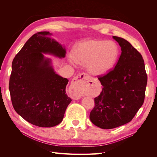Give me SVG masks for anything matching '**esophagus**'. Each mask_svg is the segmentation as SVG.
I'll use <instances>...</instances> for the list:
<instances>
[{
  "mask_svg": "<svg viewBox=\"0 0 157 157\" xmlns=\"http://www.w3.org/2000/svg\"><path fill=\"white\" fill-rule=\"evenodd\" d=\"M90 77L86 73H82L73 79L71 90L74 99H78L82 96V90L86 86V84Z\"/></svg>",
  "mask_w": 157,
  "mask_h": 157,
  "instance_id": "34e87169",
  "label": "esophagus"
}]
</instances>
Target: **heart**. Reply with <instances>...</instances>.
Instances as JSON below:
<instances>
[{"mask_svg":"<svg viewBox=\"0 0 157 157\" xmlns=\"http://www.w3.org/2000/svg\"><path fill=\"white\" fill-rule=\"evenodd\" d=\"M118 54L119 50L114 42L90 39L80 41L74 46L72 58L78 64L86 63L90 73L101 76L114 67Z\"/></svg>","mask_w":157,"mask_h":157,"instance_id":"1","label":"heart"}]
</instances>
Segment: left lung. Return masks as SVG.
<instances>
[{
    "label": "left lung",
    "mask_w": 157,
    "mask_h": 157,
    "mask_svg": "<svg viewBox=\"0 0 157 157\" xmlns=\"http://www.w3.org/2000/svg\"><path fill=\"white\" fill-rule=\"evenodd\" d=\"M121 47L115 67L99 77L101 92L94 98L90 119L102 129H112L130 122L142 106L147 82L144 60L129 42L113 36Z\"/></svg>",
    "instance_id": "obj_1"
}]
</instances>
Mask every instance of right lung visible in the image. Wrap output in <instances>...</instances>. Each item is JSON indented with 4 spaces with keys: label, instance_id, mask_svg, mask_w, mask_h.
<instances>
[{
    "label": "right lung",
    "instance_id": "1",
    "mask_svg": "<svg viewBox=\"0 0 157 157\" xmlns=\"http://www.w3.org/2000/svg\"><path fill=\"white\" fill-rule=\"evenodd\" d=\"M42 31L28 40L12 61L9 90L16 113L31 124L53 127L62 121L72 101L65 92L69 80L56 74L43 54L63 58V46Z\"/></svg>",
    "mask_w": 157,
    "mask_h": 157
}]
</instances>
